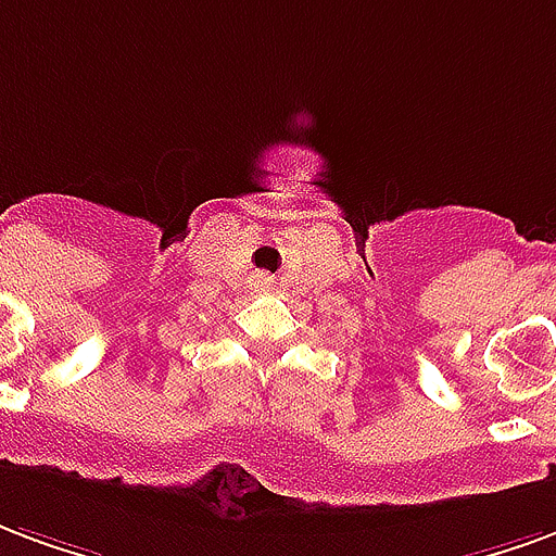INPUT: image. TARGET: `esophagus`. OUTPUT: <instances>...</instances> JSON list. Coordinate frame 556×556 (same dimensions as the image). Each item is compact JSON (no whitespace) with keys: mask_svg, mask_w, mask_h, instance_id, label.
Masks as SVG:
<instances>
[{"mask_svg":"<svg viewBox=\"0 0 556 556\" xmlns=\"http://www.w3.org/2000/svg\"><path fill=\"white\" fill-rule=\"evenodd\" d=\"M261 283H269V278H263V281Z\"/></svg>","mask_w":556,"mask_h":556,"instance_id":"obj_1","label":"esophagus"}]
</instances>
